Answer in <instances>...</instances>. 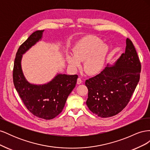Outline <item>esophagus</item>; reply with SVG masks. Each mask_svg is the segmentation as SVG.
I'll use <instances>...</instances> for the list:
<instances>
[{
	"label": "esophagus",
	"mask_w": 150,
	"mask_h": 150,
	"mask_svg": "<svg viewBox=\"0 0 150 150\" xmlns=\"http://www.w3.org/2000/svg\"><path fill=\"white\" fill-rule=\"evenodd\" d=\"M83 83V81L81 80V79L80 78H79L78 79V80H77V84H81Z\"/></svg>",
	"instance_id": "1"
}]
</instances>
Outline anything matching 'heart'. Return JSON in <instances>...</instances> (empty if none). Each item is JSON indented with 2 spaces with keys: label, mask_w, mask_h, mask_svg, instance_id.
Returning a JSON list of instances; mask_svg holds the SVG:
<instances>
[{
  "label": "heart",
  "mask_w": 150,
  "mask_h": 150,
  "mask_svg": "<svg viewBox=\"0 0 150 150\" xmlns=\"http://www.w3.org/2000/svg\"><path fill=\"white\" fill-rule=\"evenodd\" d=\"M109 53L107 44L94 36L85 38L77 43L72 54H67L66 60L72 69H76L84 62V69L90 75L100 73L105 66Z\"/></svg>",
  "instance_id": "heart-1"
}]
</instances>
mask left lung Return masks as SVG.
Listing matches in <instances>:
<instances>
[{
	"mask_svg": "<svg viewBox=\"0 0 150 150\" xmlns=\"http://www.w3.org/2000/svg\"><path fill=\"white\" fill-rule=\"evenodd\" d=\"M126 49L113 65L86 81L88 89L86 104L101 117L118 114L126 106L139 82L141 63L134 45L126 40Z\"/></svg>",
	"mask_w": 150,
	"mask_h": 150,
	"instance_id": "1",
	"label": "left lung"
}]
</instances>
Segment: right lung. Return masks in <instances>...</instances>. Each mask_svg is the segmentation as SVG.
I'll use <instances>...</instances> for the list:
<instances>
[{"label":"right lung","instance_id":"1","mask_svg":"<svg viewBox=\"0 0 150 150\" xmlns=\"http://www.w3.org/2000/svg\"><path fill=\"white\" fill-rule=\"evenodd\" d=\"M44 30H37L19 47L13 69L15 88L27 109L34 116L52 120L62 112L67 98L77 83L78 75L57 74L46 84H34L27 80L22 69V55L42 38Z\"/></svg>","mask_w":150,"mask_h":150}]
</instances>
